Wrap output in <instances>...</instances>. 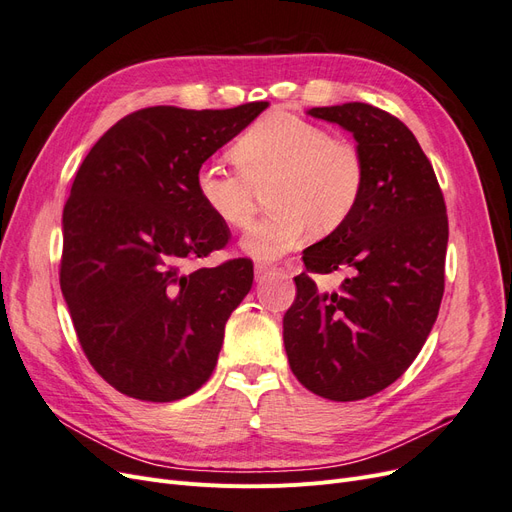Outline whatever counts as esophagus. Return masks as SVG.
Listing matches in <instances>:
<instances>
[{"instance_id": "esophagus-1", "label": "esophagus", "mask_w": 512, "mask_h": 512, "mask_svg": "<svg viewBox=\"0 0 512 512\" xmlns=\"http://www.w3.org/2000/svg\"><path fill=\"white\" fill-rule=\"evenodd\" d=\"M275 273H280V269L269 265V262H256V280L258 282H265L267 277H271Z\"/></svg>"}]
</instances>
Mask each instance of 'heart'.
Listing matches in <instances>:
<instances>
[{
    "label": "heart",
    "mask_w": 512,
    "mask_h": 512,
    "mask_svg": "<svg viewBox=\"0 0 512 512\" xmlns=\"http://www.w3.org/2000/svg\"><path fill=\"white\" fill-rule=\"evenodd\" d=\"M237 170L205 162L196 173L200 203L220 224L243 230L260 196L273 209L243 239L260 260L280 258L318 232L342 228L361 203L367 168L348 138L288 111H273L247 128L230 147Z\"/></svg>",
    "instance_id": "1"
}]
</instances>
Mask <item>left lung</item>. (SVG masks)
<instances>
[{"instance_id":"1","label":"left lung","mask_w":512,"mask_h":512,"mask_svg":"<svg viewBox=\"0 0 512 512\" xmlns=\"http://www.w3.org/2000/svg\"><path fill=\"white\" fill-rule=\"evenodd\" d=\"M352 132L367 179L352 218L303 252L284 316L292 374L324 399L380 393L412 365L444 294L448 218L440 183L414 134L391 113L348 102L307 111ZM348 268L337 293L309 272Z\"/></svg>"}]
</instances>
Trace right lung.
Here are the masks:
<instances>
[{
  "label": "right lung",
  "instance_id": "add662e5",
  "mask_svg": "<svg viewBox=\"0 0 512 512\" xmlns=\"http://www.w3.org/2000/svg\"><path fill=\"white\" fill-rule=\"evenodd\" d=\"M267 106L141 108L119 119L76 173L59 284L91 367L119 393L175 401L213 374L254 265L235 258L190 269L230 237L200 203L196 173Z\"/></svg>",
  "mask_w": 512,
  "mask_h": 512
}]
</instances>
